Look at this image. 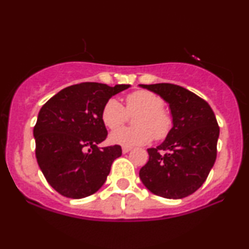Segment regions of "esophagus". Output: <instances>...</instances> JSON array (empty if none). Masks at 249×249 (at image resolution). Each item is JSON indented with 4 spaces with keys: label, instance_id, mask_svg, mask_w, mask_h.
Instances as JSON below:
<instances>
[{
    "label": "esophagus",
    "instance_id": "obj_1",
    "mask_svg": "<svg viewBox=\"0 0 249 249\" xmlns=\"http://www.w3.org/2000/svg\"><path fill=\"white\" fill-rule=\"evenodd\" d=\"M131 148H132L131 146H123V147H122L123 153H127V152H130Z\"/></svg>",
    "mask_w": 249,
    "mask_h": 249
}]
</instances>
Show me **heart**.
<instances>
[{
  "label": "heart",
  "mask_w": 249,
  "mask_h": 249,
  "mask_svg": "<svg viewBox=\"0 0 249 249\" xmlns=\"http://www.w3.org/2000/svg\"><path fill=\"white\" fill-rule=\"evenodd\" d=\"M133 117L136 126L122 127L110 134V141L124 146L145 145L154 138L162 141L173 126L171 113L164 108V99L148 90H136L125 98V107L116 98L105 102L102 108V122L107 128H117Z\"/></svg>",
  "instance_id": "obj_1"
}]
</instances>
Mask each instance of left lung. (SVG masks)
<instances>
[{
  "instance_id": "8db88e82",
  "label": "left lung",
  "mask_w": 249,
  "mask_h": 249,
  "mask_svg": "<svg viewBox=\"0 0 249 249\" xmlns=\"http://www.w3.org/2000/svg\"><path fill=\"white\" fill-rule=\"evenodd\" d=\"M170 104L173 127L162 144L148 148L139 171L142 184L156 196L181 199L207 179L216 159L220 128L212 107L187 89L170 83L142 84Z\"/></svg>"
}]
</instances>
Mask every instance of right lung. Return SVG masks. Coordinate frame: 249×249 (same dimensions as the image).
Returning a JSON list of instances; mask_svg holds the SVG:
<instances>
[{
  "instance_id": "add662e5",
  "label": "right lung",
  "mask_w": 249,
  "mask_h": 249,
  "mask_svg": "<svg viewBox=\"0 0 249 249\" xmlns=\"http://www.w3.org/2000/svg\"><path fill=\"white\" fill-rule=\"evenodd\" d=\"M128 87L79 83L63 89L39 110L34 127L37 162L59 194L81 199L103 186L113 160L122 156V147L97 146L107 137L102 108Z\"/></svg>"
}]
</instances>
